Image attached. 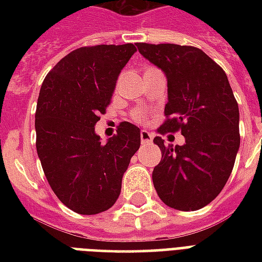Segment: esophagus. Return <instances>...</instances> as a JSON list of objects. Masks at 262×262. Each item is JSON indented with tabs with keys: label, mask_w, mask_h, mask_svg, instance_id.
Returning a JSON list of instances; mask_svg holds the SVG:
<instances>
[{
	"label": "esophagus",
	"mask_w": 262,
	"mask_h": 262,
	"mask_svg": "<svg viewBox=\"0 0 262 262\" xmlns=\"http://www.w3.org/2000/svg\"><path fill=\"white\" fill-rule=\"evenodd\" d=\"M151 140H153V136H151V133H148L147 130L140 132V142H142V143H151Z\"/></svg>",
	"instance_id": "obj_1"
}]
</instances>
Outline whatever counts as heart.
<instances>
[{
    "mask_svg": "<svg viewBox=\"0 0 262 262\" xmlns=\"http://www.w3.org/2000/svg\"><path fill=\"white\" fill-rule=\"evenodd\" d=\"M132 118L135 122L137 123H144L146 120H147V116H146V112L144 111H135L133 115H132Z\"/></svg>",
    "mask_w": 262,
    "mask_h": 262,
    "instance_id": "heart-1",
    "label": "heart"
}]
</instances>
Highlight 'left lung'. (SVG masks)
Instances as JSON below:
<instances>
[{
	"instance_id": "1",
	"label": "left lung",
	"mask_w": 262,
	"mask_h": 262,
	"mask_svg": "<svg viewBox=\"0 0 262 262\" xmlns=\"http://www.w3.org/2000/svg\"><path fill=\"white\" fill-rule=\"evenodd\" d=\"M139 52L167 75L168 102L160 135L181 132L184 146L154 144L161 161L153 170L160 199L178 210H198L223 189L240 147L238 105L227 75L201 49L174 43H137Z\"/></svg>"
}]
</instances>
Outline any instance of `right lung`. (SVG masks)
I'll return each mask as SVG.
<instances>
[{"label": "right lung", "instance_id": "1", "mask_svg": "<svg viewBox=\"0 0 262 262\" xmlns=\"http://www.w3.org/2000/svg\"><path fill=\"white\" fill-rule=\"evenodd\" d=\"M135 52L133 43L75 49L43 81L35 114L37 156L56 196L75 213H101L116 202L140 147V129L129 122L106 143L94 127Z\"/></svg>", "mask_w": 262, "mask_h": 262}]
</instances>
